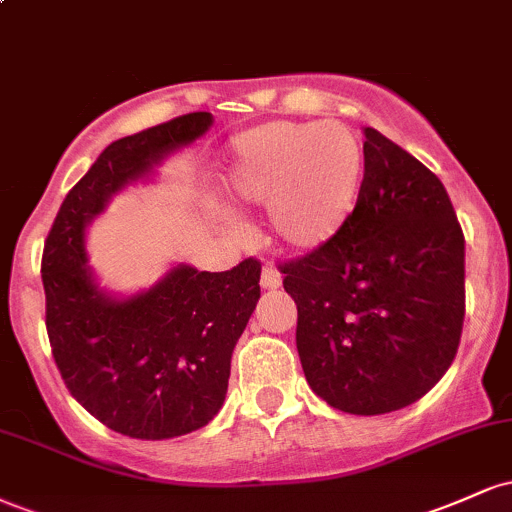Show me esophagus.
<instances>
[{
    "label": "esophagus",
    "instance_id": "1",
    "mask_svg": "<svg viewBox=\"0 0 512 512\" xmlns=\"http://www.w3.org/2000/svg\"><path fill=\"white\" fill-rule=\"evenodd\" d=\"M260 286L264 291H276L281 286V274L274 264H264L262 267V276H260Z\"/></svg>",
    "mask_w": 512,
    "mask_h": 512
}]
</instances>
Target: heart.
I'll list each match as a JSON object with an SVG mask.
<instances>
[{"label": "heart", "instance_id": "heart-1", "mask_svg": "<svg viewBox=\"0 0 512 512\" xmlns=\"http://www.w3.org/2000/svg\"><path fill=\"white\" fill-rule=\"evenodd\" d=\"M363 175L361 144L339 122H267L233 137L223 180L240 207H267L286 250L313 252L351 219Z\"/></svg>", "mask_w": 512, "mask_h": 512}]
</instances>
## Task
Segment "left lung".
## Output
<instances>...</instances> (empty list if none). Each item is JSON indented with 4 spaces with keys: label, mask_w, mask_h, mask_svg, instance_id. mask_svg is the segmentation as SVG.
I'll return each mask as SVG.
<instances>
[{
    "label": "left lung",
    "mask_w": 512,
    "mask_h": 512,
    "mask_svg": "<svg viewBox=\"0 0 512 512\" xmlns=\"http://www.w3.org/2000/svg\"><path fill=\"white\" fill-rule=\"evenodd\" d=\"M354 214L325 248L284 264L310 390L346 414L404 409L445 375L464 320V236L443 182L363 127Z\"/></svg>",
    "instance_id": "8db88e82"
}]
</instances>
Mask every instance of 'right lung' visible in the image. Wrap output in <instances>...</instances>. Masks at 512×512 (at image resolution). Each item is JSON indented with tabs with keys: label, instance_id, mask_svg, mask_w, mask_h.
Segmentation results:
<instances>
[{
	"label": "right lung",
	"instance_id": "right-lung-1",
	"mask_svg": "<svg viewBox=\"0 0 512 512\" xmlns=\"http://www.w3.org/2000/svg\"><path fill=\"white\" fill-rule=\"evenodd\" d=\"M211 125V113H190L117 139L64 197L45 240V327L64 385L129 438H178L219 414L233 349L260 301L262 264L243 260L228 272L175 264L149 289L117 296L88 264L86 231L110 199L154 178Z\"/></svg>",
	"mask_w": 512,
	"mask_h": 512
}]
</instances>
